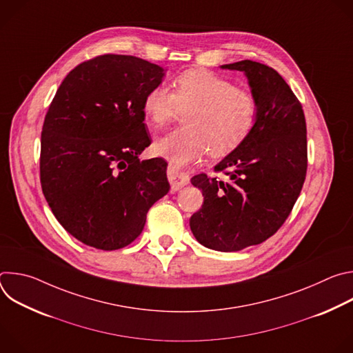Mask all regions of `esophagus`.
Listing matches in <instances>:
<instances>
[{
	"label": "esophagus",
	"instance_id": "obj_1",
	"mask_svg": "<svg viewBox=\"0 0 353 353\" xmlns=\"http://www.w3.org/2000/svg\"><path fill=\"white\" fill-rule=\"evenodd\" d=\"M168 179L170 181V187L173 191L180 190L181 187L187 185L190 181V177L187 173H183L181 170L176 169L172 165H169V168H168Z\"/></svg>",
	"mask_w": 353,
	"mask_h": 353
}]
</instances>
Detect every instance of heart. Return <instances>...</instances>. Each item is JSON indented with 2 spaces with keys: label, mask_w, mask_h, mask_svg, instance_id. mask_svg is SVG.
I'll return each instance as SVG.
<instances>
[{
  "label": "heart",
  "mask_w": 353,
  "mask_h": 353,
  "mask_svg": "<svg viewBox=\"0 0 353 353\" xmlns=\"http://www.w3.org/2000/svg\"><path fill=\"white\" fill-rule=\"evenodd\" d=\"M173 92L155 86L146 92V123L161 128L185 112V125L155 141V155L183 168L207 155L222 158L237 149L254 130L259 105L253 93L208 70L191 68L174 77Z\"/></svg>",
  "instance_id": "obj_1"
}]
</instances>
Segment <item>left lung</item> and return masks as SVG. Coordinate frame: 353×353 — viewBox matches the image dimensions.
<instances>
[{"label": "left lung", "instance_id": "obj_1", "mask_svg": "<svg viewBox=\"0 0 353 353\" xmlns=\"http://www.w3.org/2000/svg\"><path fill=\"white\" fill-rule=\"evenodd\" d=\"M243 71L259 112L248 138L214 170L191 179L204 203L191 218L195 239L216 251H239L265 241L289 216L307 172V130L301 105L271 67L243 60L222 65Z\"/></svg>", "mask_w": 353, "mask_h": 353}]
</instances>
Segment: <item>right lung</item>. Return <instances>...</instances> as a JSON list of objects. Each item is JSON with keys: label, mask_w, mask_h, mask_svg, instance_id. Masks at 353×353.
<instances>
[{"label": "right lung", "mask_w": 353, "mask_h": 353, "mask_svg": "<svg viewBox=\"0 0 353 353\" xmlns=\"http://www.w3.org/2000/svg\"><path fill=\"white\" fill-rule=\"evenodd\" d=\"M163 75L162 67L134 56H97L64 78L48 108L41 190L61 226L86 245H128L170 190L165 159L138 158L152 141L143 97Z\"/></svg>", "instance_id": "1"}]
</instances>
